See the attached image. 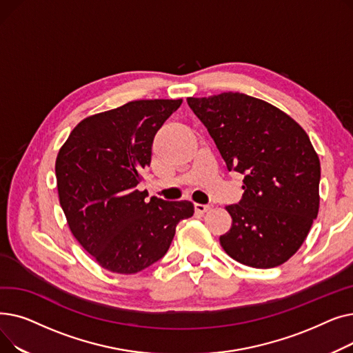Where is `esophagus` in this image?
I'll list each match as a JSON object with an SVG mask.
<instances>
[{
	"label": "esophagus",
	"instance_id": "esophagus-1",
	"mask_svg": "<svg viewBox=\"0 0 353 353\" xmlns=\"http://www.w3.org/2000/svg\"><path fill=\"white\" fill-rule=\"evenodd\" d=\"M194 209H196L197 213H206L208 210L212 209V206H210V205H200V203H196Z\"/></svg>",
	"mask_w": 353,
	"mask_h": 353
}]
</instances>
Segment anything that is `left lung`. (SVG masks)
I'll use <instances>...</instances> for the list:
<instances>
[{"label":"left lung","instance_id":"1","mask_svg":"<svg viewBox=\"0 0 353 353\" xmlns=\"http://www.w3.org/2000/svg\"><path fill=\"white\" fill-rule=\"evenodd\" d=\"M228 170L245 176L243 196L228 206L225 252L246 266L276 268L305 242L319 210V157L305 130L274 105L242 92L188 99Z\"/></svg>","mask_w":353,"mask_h":353}]
</instances>
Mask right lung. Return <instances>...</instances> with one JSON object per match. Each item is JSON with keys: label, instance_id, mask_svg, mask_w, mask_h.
<instances>
[{"label": "right lung", "instance_id": "obj_1", "mask_svg": "<svg viewBox=\"0 0 353 353\" xmlns=\"http://www.w3.org/2000/svg\"><path fill=\"white\" fill-rule=\"evenodd\" d=\"M179 100H137L80 121L55 160L60 205L71 233L96 262L132 274L167 253L192 201L147 200L137 190L152 145Z\"/></svg>", "mask_w": 353, "mask_h": 353}]
</instances>
